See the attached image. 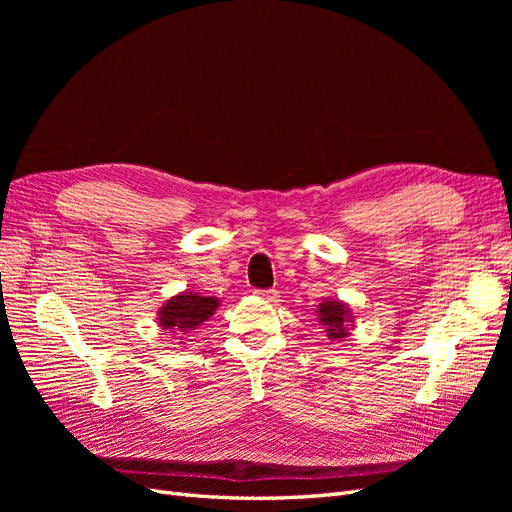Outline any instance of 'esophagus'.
I'll use <instances>...</instances> for the list:
<instances>
[{
  "label": "esophagus",
  "instance_id": "esophagus-1",
  "mask_svg": "<svg viewBox=\"0 0 512 512\" xmlns=\"http://www.w3.org/2000/svg\"><path fill=\"white\" fill-rule=\"evenodd\" d=\"M258 297L265 299V301H275L277 299V290H260Z\"/></svg>",
  "mask_w": 512,
  "mask_h": 512
}]
</instances>
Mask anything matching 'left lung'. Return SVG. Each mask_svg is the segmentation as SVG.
I'll return each instance as SVG.
<instances>
[{
    "instance_id": "left-lung-1",
    "label": "left lung",
    "mask_w": 512,
    "mask_h": 512,
    "mask_svg": "<svg viewBox=\"0 0 512 512\" xmlns=\"http://www.w3.org/2000/svg\"><path fill=\"white\" fill-rule=\"evenodd\" d=\"M316 316L331 342H344V339L350 335V327H354L352 324L354 316L350 312L348 303L344 301L324 299L322 303H318Z\"/></svg>"
}]
</instances>
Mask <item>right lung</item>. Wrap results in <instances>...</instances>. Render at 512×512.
Wrapping results in <instances>:
<instances>
[{
    "instance_id": "1",
    "label": "right lung",
    "mask_w": 512,
    "mask_h": 512,
    "mask_svg": "<svg viewBox=\"0 0 512 512\" xmlns=\"http://www.w3.org/2000/svg\"><path fill=\"white\" fill-rule=\"evenodd\" d=\"M218 307L220 301L215 297H205L203 292L196 290H183L158 309V327L170 335L192 333L209 320Z\"/></svg>"
}]
</instances>
